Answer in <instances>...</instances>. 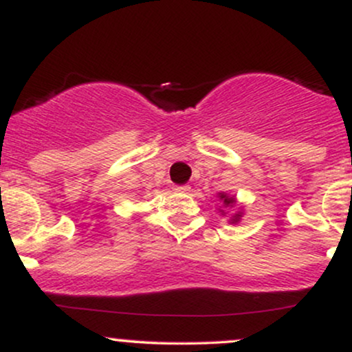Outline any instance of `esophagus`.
Returning a JSON list of instances; mask_svg holds the SVG:
<instances>
[{"label":"esophagus","mask_w":352,"mask_h":352,"mask_svg":"<svg viewBox=\"0 0 352 352\" xmlns=\"http://www.w3.org/2000/svg\"><path fill=\"white\" fill-rule=\"evenodd\" d=\"M173 190H175V192H179V193H187L190 187H188V185H177V187Z\"/></svg>","instance_id":"34e87169"}]
</instances>
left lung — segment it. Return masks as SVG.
Masks as SVG:
<instances>
[{
    "instance_id": "left-lung-1",
    "label": "left lung",
    "mask_w": 352,
    "mask_h": 352,
    "mask_svg": "<svg viewBox=\"0 0 352 352\" xmlns=\"http://www.w3.org/2000/svg\"><path fill=\"white\" fill-rule=\"evenodd\" d=\"M218 197H220V200L223 201L225 207H228V208H232L233 205L236 204L235 197H230V195H227V193H218ZM223 213L225 212H223V210H221V215H223ZM240 218H241V212H238L232 218H230V223H238V221H240Z\"/></svg>"
}]
</instances>
